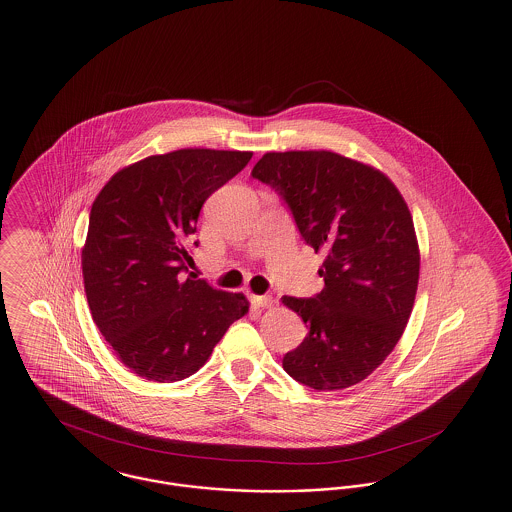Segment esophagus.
Listing matches in <instances>:
<instances>
[{"label":"esophagus","mask_w":512,"mask_h":512,"mask_svg":"<svg viewBox=\"0 0 512 512\" xmlns=\"http://www.w3.org/2000/svg\"><path fill=\"white\" fill-rule=\"evenodd\" d=\"M249 299H251L253 307H257V309H267V307L272 305V297L270 295H251Z\"/></svg>","instance_id":"1"}]
</instances>
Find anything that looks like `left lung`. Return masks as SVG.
<instances>
[{
  "label": "left lung",
  "instance_id": "8db88e82",
  "mask_svg": "<svg viewBox=\"0 0 512 512\" xmlns=\"http://www.w3.org/2000/svg\"><path fill=\"white\" fill-rule=\"evenodd\" d=\"M251 176L280 195L305 244L326 255L320 293L282 297L309 330L284 355V370L317 391L359 384L413 311L420 255L405 199L382 172L332 151L267 153Z\"/></svg>",
  "mask_w": 512,
  "mask_h": 512
}]
</instances>
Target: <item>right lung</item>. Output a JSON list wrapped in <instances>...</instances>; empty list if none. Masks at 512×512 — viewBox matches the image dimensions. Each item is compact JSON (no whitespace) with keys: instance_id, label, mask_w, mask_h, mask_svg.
I'll return each instance as SVG.
<instances>
[{"instance_id":"1","label":"right lung","mask_w":512,"mask_h":512,"mask_svg":"<svg viewBox=\"0 0 512 512\" xmlns=\"http://www.w3.org/2000/svg\"><path fill=\"white\" fill-rule=\"evenodd\" d=\"M251 155L219 149L153 155L117 172L96 197L82 249L84 290L101 336L134 374L153 382L192 376L247 313L242 293L184 274L203 203Z\"/></svg>"}]
</instances>
